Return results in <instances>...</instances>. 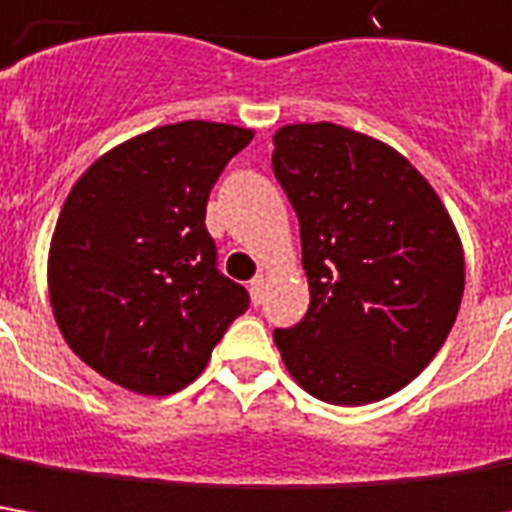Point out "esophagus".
<instances>
[{"label": "esophagus", "instance_id": "1", "mask_svg": "<svg viewBox=\"0 0 512 512\" xmlns=\"http://www.w3.org/2000/svg\"><path fill=\"white\" fill-rule=\"evenodd\" d=\"M264 290H267V276H256V279L250 281V298H253V304H262Z\"/></svg>", "mask_w": 512, "mask_h": 512}]
</instances>
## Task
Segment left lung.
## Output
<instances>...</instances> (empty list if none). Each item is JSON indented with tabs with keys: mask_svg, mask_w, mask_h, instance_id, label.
I'll return each instance as SVG.
<instances>
[{
	"mask_svg": "<svg viewBox=\"0 0 512 512\" xmlns=\"http://www.w3.org/2000/svg\"><path fill=\"white\" fill-rule=\"evenodd\" d=\"M273 171L301 225L310 310L273 341L298 386L366 406L423 372L454 327L465 250L440 194L403 154L338 123H287Z\"/></svg>",
	"mask_w": 512,
	"mask_h": 512,
	"instance_id": "left-lung-1",
	"label": "left lung"
}]
</instances>
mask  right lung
I'll list each match as a JSON object with an SVG mask.
<instances>
[{
	"mask_svg": "<svg viewBox=\"0 0 512 512\" xmlns=\"http://www.w3.org/2000/svg\"><path fill=\"white\" fill-rule=\"evenodd\" d=\"M253 129L183 120L129 137L75 180L47 253L64 341L98 375L146 397L202 375L242 284L216 270L205 205Z\"/></svg>",
	"mask_w": 512,
	"mask_h": 512,
	"instance_id": "1",
	"label": "right lung"
}]
</instances>
